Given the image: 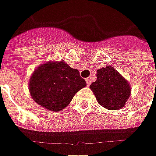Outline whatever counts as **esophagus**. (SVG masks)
<instances>
[{
	"label": "esophagus",
	"mask_w": 156,
	"mask_h": 156,
	"mask_svg": "<svg viewBox=\"0 0 156 156\" xmlns=\"http://www.w3.org/2000/svg\"><path fill=\"white\" fill-rule=\"evenodd\" d=\"M85 81H86V85L89 86V85H91V78H87L86 79H85Z\"/></svg>",
	"instance_id": "1"
}]
</instances>
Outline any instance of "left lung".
<instances>
[{"mask_svg":"<svg viewBox=\"0 0 156 156\" xmlns=\"http://www.w3.org/2000/svg\"><path fill=\"white\" fill-rule=\"evenodd\" d=\"M98 104L109 110L121 109L131 93L128 82L112 66L99 69L97 80L90 85Z\"/></svg>","mask_w":156,"mask_h":156,"instance_id":"8db88e82","label":"left lung"}]
</instances>
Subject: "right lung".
Wrapping results in <instances>:
<instances>
[{"label":"right lung","mask_w":156,"mask_h":156,"mask_svg":"<svg viewBox=\"0 0 156 156\" xmlns=\"http://www.w3.org/2000/svg\"><path fill=\"white\" fill-rule=\"evenodd\" d=\"M86 83L79 71L64 61L50 62L41 65L30 81L31 97L38 105L59 112L70 104L74 95Z\"/></svg>","instance_id":"add662e5"}]
</instances>
